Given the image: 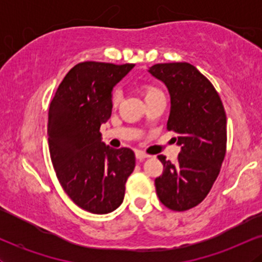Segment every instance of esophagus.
Returning a JSON list of instances; mask_svg holds the SVG:
<instances>
[{
	"instance_id": "obj_1",
	"label": "esophagus",
	"mask_w": 262,
	"mask_h": 262,
	"mask_svg": "<svg viewBox=\"0 0 262 262\" xmlns=\"http://www.w3.org/2000/svg\"><path fill=\"white\" fill-rule=\"evenodd\" d=\"M135 156H137L138 160H144V159L150 158V155L145 154V152H143V151H140V150H137V151H135Z\"/></svg>"
}]
</instances>
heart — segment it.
Masks as SVG:
<instances>
[{"instance_id": "1", "label": "heart", "mask_w": 262, "mask_h": 262, "mask_svg": "<svg viewBox=\"0 0 262 262\" xmlns=\"http://www.w3.org/2000/svg\"><path fill=\"white\" fill-rule=\"evenodd\" d=\"M143 93H144V97L148 98L150 96H154L156 93H162L160 90L156 89L154 86H145L143 89ZM121 101V93H119L118 90H113L112 95H111V102H112V106H117Z\"/></svg>"}]
</instances>
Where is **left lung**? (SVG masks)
I'll return each instance as SVG.
<instances>
[{
    "instance_id": "left-lung-1",
    "label": "left lung",
    "mask_w": 262,
    "mask_h": 262,
    "mask_svg": "<svg viewBox=\"0 0 262 262\" xmlns=\"http://www.w3.org/2000/svg\"><path fill=\"white\" fill-rule=\"evenodd\" d=\"M149 73L170 93L167 129L177 134L176 162L159 155L164 172L155 179L156 193L167 208L182 212L209 193L227 149V117L210 81L188 62L155 64Z\"/></svg>"
}]
</instances>
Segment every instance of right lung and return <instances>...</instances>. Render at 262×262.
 Instances as JSON below:
<instances>
[{
    "label": "right lung",
    "mask_w": 262,
    "mask_h": 262,
    "mask_svg": "<svg viewBox=\"0 0 262 262\" xmlns=\"http://www.w3.org/2000/svg\"><path fill=\"white\" fill-rule=\"evenodd\" d=\"M133 68L80 62L66 74L49 107L48 141L60 185L75 204L95 214L121 206L135 167L133 150L111 148L100 133L112 114L113 87Z\"/></svg>",
    "instance_id": "add662e5"
}]
</instances>
